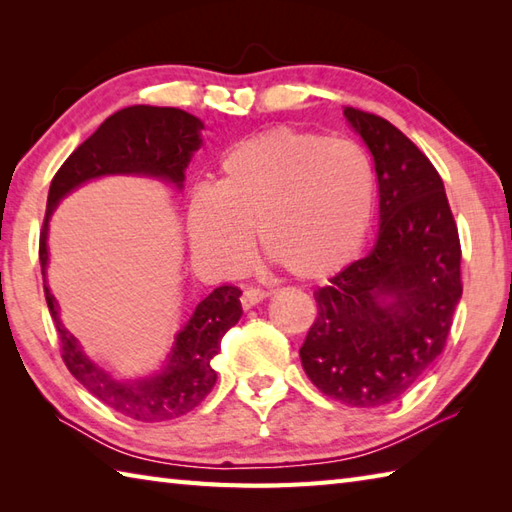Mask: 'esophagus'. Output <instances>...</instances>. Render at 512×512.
Masks as SVG:
<instances>
[{
    "mask_svg": "<svg viewBox=\"0 0 512 512\" xmlns=\"http://www.w3.org/2000/svg\"><path fill=\"white\" fill-rule=\"evenodd\" d=\"M266 297H268V292L262 290V288H246V290L242 292V297H239V301H242V308L248 310V308L257 306L259 301H264Z\"/></svg>",
    "mask_w": 512,
    "mask_h": 512,
    "instance_id": "1",
    "label": "esophagus"
}]
</instances>
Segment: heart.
<instances>
[{"mask_svg": "<svg viewBox=\"0 0 512 512\" xmlns=\"http://www.w3.org/2000/svg\"><path fill=\"white\" fill-rule=\"evenodd\" d=\"M374 209V171L361 147L277 127L224 151L217 184L189 195L187 235L193 257L220 273L250 264L257 233L268 262L290 277L323 279L361 250Z\"/></svg>", "mask_w": 512, "mask_h": 512, "instance_id": "obj_1", "label": "heart"}]
</instances>
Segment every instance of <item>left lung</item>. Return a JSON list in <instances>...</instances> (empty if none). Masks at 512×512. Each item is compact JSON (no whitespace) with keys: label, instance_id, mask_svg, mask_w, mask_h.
<instances>
[{"label":"left lung","instance_id":"1","mask_svg":"<svg viewBox=\"0 0 512 512\" xmlns=\"http://www.w3.org/2000/svg\"><path fill=\"white\" fill-rule=\"evenodd\" d=\"M374 156L380 233L367 257L314 292L299 356L328 398L383 407L407 394L447 345L462 297L460 235L436 167L385 118L343 110Z\"/></svg>","mask_w":512,"mask_h":512}]
</instances>
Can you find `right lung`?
<instances>
[{
	"label": "right lung",
	"mask_w": 512,
	"mask_h": 512,
	"mask_svg": "<svg viewBox=\"0 0 512 512\" xmlns=\"http://www.w3.org/2000/svg\"><path fill=\"white\" fill-rule=\"evenodd\" d=\"M200 129H204L200 118L178 107L132 105L112 114L54 173L39 235L43 292L57 325L65 367L92 396L140 422L180 418L209 396L217 380L211 361L220 352L222 336L242 317V290L231 284L220 286L198 303L160 376L140 383H118L81 352L74 336L59 321V306L46 284L48 220L65 193L107 173H147L182 187L184 169L193 151L202 145Z\"/></svg>",
	"instance_id": "obj_1"
}]
</instances>
